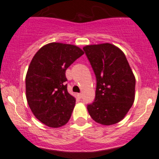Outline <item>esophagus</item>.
Returning <instances> with one entry per match:
<instances>
[{
	"mask_svg": "<svg viewBox=\"0 0 159 159\" xmlns=\"http://www.w3.org/2000/svg\"><path fill=\"white\" fill-rule=\"evenodd\" d=\"M77 95H78L79 98H82V97H83V94H82V93H79V94H77Z\"/></svg>",
	"mask_w": 159,
	"mask_h": 159,
	"instance_id": "esophagus-1",
	"label": "esophagus"
}]
</instances>
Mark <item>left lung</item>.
Wrapping results in <instances>:
<instances>
[{
  "label": "left lung",
  "mask_w": 159,
  "mask_h": 159,
  "mask_svg": "<svg viewBox=\"0 0 159 159\" xmlns=\"http://www.w3.org/2000/svg\"><path fill=\"white\" fill-rule=\"evenodd\" d=\"M83 49L96 78L95 99L88 105L89 115L100 124H116L134 102L133 71L124 53L111 43L87 45Z\"/></svg>",
  "instance_id": "8db88e82"
}]
</instances>
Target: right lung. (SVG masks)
Listing matches in <instances>:
<instances>
[{
	"label": "right lung",
	"mask_w": 159,
	"mask_h": 159,
	"mask_svg": "<svg viewBox=\"0 0 159 159\" xmlns=\"http://www.w3.org/2000/svg\"><path fill=\"white\" fill-rule=\"evenodd\" d=\"M84 53L75 45L50 43L29 64L25 78L28 103L36 119L48 127H62L71 118L75 99L67 92L65 72Z\"/></svg>",
	"instance_id": "right-lung-1"
}]
</instances>
